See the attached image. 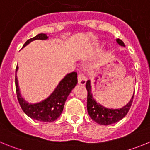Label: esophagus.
<instances>
[{
    "label": "esophagus",
    "instance_id": "obj_1",
    "mask_svg": "<svg viewBox=\"0 0 150 150\" xmlns=\"http://www.w3.org/2000/svg\"><path fill=\"white\" fill-rule=\"evenodd\" d=\"M86 83V77L85 76L84 74H79V75H78V84L84 86Z\"/></svg>",
    "mask_w": 150,
    "mask_h": 150
}]
</instances>
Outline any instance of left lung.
<instances>
[{
	"instance_id": "left-lung-1",
	"label": "left lung",
	"mask_w": 150,
	"mask_h": 150,
	"mask_svg": "<svg viewBox=\"0 0 150 150\" xmlns=\"http://www.w3.org/2000/svg\"><path fill=\"white\" fill-rule=\"evenodd\" d=\"M116 42L121 46H125L122 41L120 39H116ZM88 96H87V110L91 119L98 124L102 125H109L111 124H114L117 122L120 121L122 119L126 116L129 111L130 107L132 106L133 101L134 92L132 98L126 105H125L120 109H110L104 106L100 105L99 103H97L96 100L93 98L92 92H91V81L88 80L86 84Z\"/></svg>"
}]
</instances>
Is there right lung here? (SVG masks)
I'll list each match as a JSON object with an SVG mask.
<instances>
[{
  "mask_svg": "<svg viewBox=\"0 0 150 150\" xmlns=\"http://www.w3.org/2000/svg\"><path fill=\"white\" fill-rule=\"evenodd\" d=\"M47 39L48 37L46 34H39L34 38L28 40L22 48L25 47L30 42L35 40H45ZM18 68V67L17 66L16 70V91L18 103L24 112L30 118L38 121L51 122L56 120L62 114L67 97L77 84V73L72 72L67 74L47 98L33 104L25 100L21 95L16 76Z\"/></svg>",
  "mask_w": 150,
  "mask_h": 150,
  "instance_id": "obj_1",
  "label": "right lung"
}]
</instances>
